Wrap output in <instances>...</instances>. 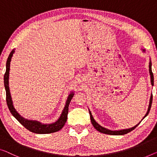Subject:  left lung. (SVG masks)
Wrapping results in <instances>:
<instances>
[{"mask_svg": "<svg viewBox=\"0 0 157 157\" xmlns=\"http://www.w3.org/2000/svg\"><path fill=\"white\" fill-rule=\"evenodd\" d=\"M143 51L144 52L145 50H143ZM149 74H150V77H151V85H154V75H153V73H152V71H151V62L150 60V62H149ZM151 103H152V94H151V97H150V100H149V107H148V110H147V113L145 114V116H144V118H142V120L145 118V117L148 115L149 111H150V109H151ZM90 112V119H91V122L92 123V125L94 127V128L97 130L99 131L100 132H102L104 133V134H108V135H125V134H127V133L131 132V131L135 129V128L137 127V125H139V124L141 123V121L138 123L136 125L134 126V127L131 128H128V129H124V130H110L106 129V128H105L104 127H102L100 125H99L96 121H94V119L93 116L92 115V113H91L90 111H89Z\"/></svg>", "mask_w": 157, "mask_h": 157, "instance_id": "left-lung-1", "label": "left lung"}]
</instances>
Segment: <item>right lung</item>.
Segmentation results:
<instances>
[{
    "label": "right lung",
    "mask_w": 157,
    "mask_h": 157,
    "mask_svg": "<svg viewBox=\"0 0 157 157\" xmlns=\"http://www.w3.org/2000/svg\"><path fill=\"white\" fill-rule=\"evenodd\" d=\"M15 51L13 50L9 55L8 60L6 63V71L4 75V85L5 89L6 91V102L7 105L9 110H10V113H12L15 118L20 122L22 125L24 126L25 128H27L28 130L31 131L32 132L37 133V134H48V133H52L57 132V131L62 129L64 125L67 121V113H68V106L71 102V99H72L74 96V93L71 92L70 94L67 99L66 101V104L64 107L63 111L61 115L60 118L58 119L56 122L51 123V124H42L39 121H30L27 120L22 118L17 111H15L13 105V101H12V98L10 96V89H9V72H10V65L12 56H13Z\"/></svg>",
    "instance_id": "right-lung-1"
}]
</instances>
